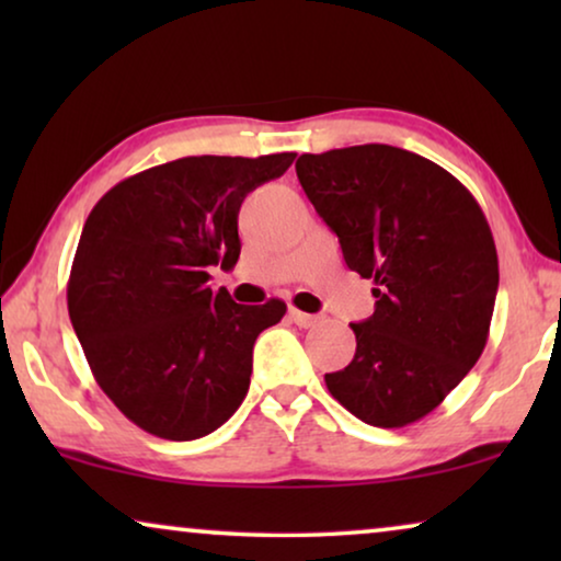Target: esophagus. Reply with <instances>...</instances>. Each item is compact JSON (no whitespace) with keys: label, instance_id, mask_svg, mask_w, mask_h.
<instances>
[{"label":"esophagus","instance_id":"obj_1","mask_svg":"<svg viewBox=\"0 0 561 561\" xmlns=\"http://www.w3.org/2000/svg\"><path fill=\"white\" fill-rule=\"evenodd\" d=\"M288 317L296 327H301V329H311L319 324V317H313V313H306V311H298V309H290Z\"/></svg>","mask_w":561,"mask_h":561}]
</instances>
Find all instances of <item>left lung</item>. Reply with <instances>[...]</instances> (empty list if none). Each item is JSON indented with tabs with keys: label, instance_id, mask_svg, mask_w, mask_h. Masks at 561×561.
<instances>
[{
	"label": "left lung",
	"instance_id": "left-lung-1",
	"mask_svg": "<svg viewBox=\"0 0 561 561\" xmlns=\"http://www.w3.org/2000/svg\"><path fill=\"white\" fill-rule=\"evenodd\" d=\"M296 173L350 271L378 286L373 317L350 324L355 359L324 375L329 393L365 424L409 426L485 350L497 294L485 214L455 175L393 145L306 152Z\"/></svg>",
	"mask_w": 561,
	"mask_h": 561
}]
</instances>
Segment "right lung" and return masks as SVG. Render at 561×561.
Segmentation results:
<instances>
[{"instance_id": "obj_1", "label": "right lung", "mask_w": 561, "mask_h": 561, "mask_svg": "<svg viewBox=\"0 0 561 561\" xmlns=\"http://www.w3.org/2000/svg\"><path fill=\"white\" fill-rule=\"evenodd\" d=\"M294 158H179L119 181L91 209L68 317L99 388L148 434L198 439L248 396L252 347L286 304H234L209 286V267L237 263L244 196Z\"/></svg>"}]
</instances>
